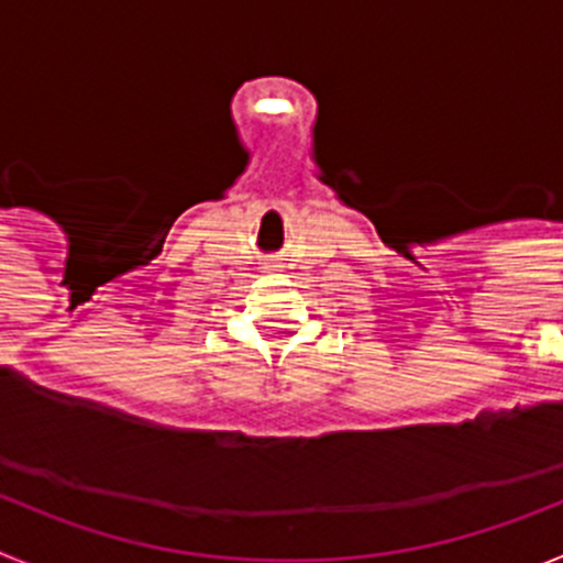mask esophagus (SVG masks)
<instances>
[{
  "mask_svg": "<svg viewBox=\"0 0 563 563\" xmlns=\"http://www.w3.org/2000/svg\"><path fill=\"white\" fill-rule=\"evenodd\" d=\"M267 267H276V265H267Z\"/></svg>",
  "mask_w": 563,
  "mask_h": 563,
  "instance_id": "obj_1",
  "label": "esophagus"
}]
</instances>
